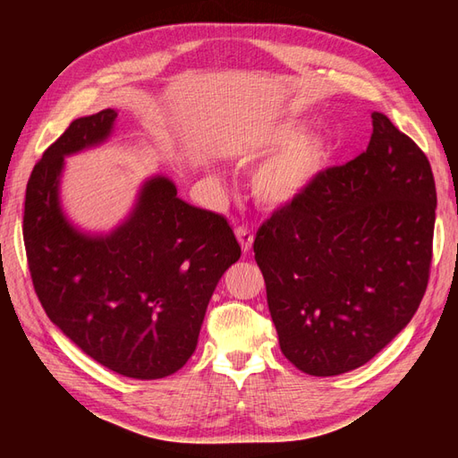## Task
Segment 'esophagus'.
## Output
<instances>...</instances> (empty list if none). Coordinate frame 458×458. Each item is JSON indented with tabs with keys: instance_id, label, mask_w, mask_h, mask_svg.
I'll use <instances>...</instances> for the list:
<instances>
[{
	"instance_id": "1",
	"label": "esophagus",
	"mask_w": 458,
	"mask_h": 458,
	"mask_svg": "<svg viewBox=\"0 0 458 458\" xmlns=\"http://www.w3.org/2000/svg\"><path fill=\"white\" fill-rule=\"evenodd\" d=\"M236 238H238V242H240L242 251H244V254H250L251 246H254V234H251V232H250L248 228L240 226V228H236Z\"/></svg>"
}]
</instances>
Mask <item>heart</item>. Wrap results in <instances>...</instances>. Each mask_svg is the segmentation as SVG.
<instances>
[{"label":"heart","mask_w":458,"mask_h":458,"mask_svg":"<svg viewBox=\"0 0 458 458\" xmlns=\"http://www.w3.org/2000/svg\"><path fill=\"white\" fill-rule=\"evenodd\" d=\"M303 132V122L285 118L250 131L238 141V153L246 159L271 153L251 174V192L264 207H289L327 169L333 155L330 140L323 133Z\"/></svg>","instance_id":"1"}]
</instances>
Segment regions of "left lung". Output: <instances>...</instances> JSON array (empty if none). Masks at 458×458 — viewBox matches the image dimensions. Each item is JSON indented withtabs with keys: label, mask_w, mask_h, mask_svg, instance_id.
I'll return each instance as SVG.
<instances>
[{
	"label": "left lung",
	"mask_w": 458,
	"mask_h": 458,
	"mask_svg": "<svg viewBox=\"0 0 458 458\" xmlns=\"http://www.w3.org/2000/svg\"><path fill=\"white\" fill-rule=\"evenodd\" d=\"M364 153L320 173L258 230L256 261L281 352L338 376L372 360L413 318L433 256L431 165L382 112Z\"/></svg>",
	"instance_id": "left-lung-1"
}]
</instances>
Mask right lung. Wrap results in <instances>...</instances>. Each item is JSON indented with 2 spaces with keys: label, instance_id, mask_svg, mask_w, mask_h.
<instances>
[{
  "label": "right lung",
  "instance_id": "right-lung-1",
  "mask_svg": "<svg viewBox=\"0 0 458 458\" xmlns=\"http://www.w3.org/2000/svg\"><path fill=\"white\" fill-rule=\"evenodd\" d=\"M115 118L106 108L74 120L35 165L27 261L45 313L84 354L125 377L159 379L192 356L214 289L242 250L226 218L179 199L165 174L141 182L106 234L74 226L61 202L64 157L108 141Z\"/></svg>",
  "mask_w": 458,
  "mask_h": 458
}]
</instances>
